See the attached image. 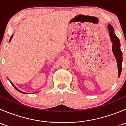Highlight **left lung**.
<instances>
[{
  "label": "left lung",
  "instance_id": "8db88e82",
  "mask_svg": "<svg viewBox=\"0 0 126 126\" xmlns=\"http://www.w3.org/2000/svg\"><path fill=\"white\" fill-rule=\"evenodd\" d=\"M109 33H110V39L113 43L112 51L115 55V58L117 61L118 68V76H120L122 69V62H123V54L120 49V43L118 38L116 36L114 33V30L113 27L110 24L108 25Z\"/></svg>",
  "mask_w": 126,
  "mask_h": 126
}]
</instances>
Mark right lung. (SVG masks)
Returning <instances> with one entry per match:
<instances>
[{"mask_svg":"<svg viewBox=\"0 0 126 126\" xmlns=\"http://www.w3.org/2000/svg\"><path fill=\"white\" fill-rule=\"evenodd\" d=\"M12 36H11V38H12ZM10 40H11V39H10ZM16 90H17V91H19V92H21V93H22V91H19V90H17V88H16Z\"/></svg>","mask_w":126,"mask_h":126,"instance_id":"obj_1","label":"right lung"}]
</instances>
